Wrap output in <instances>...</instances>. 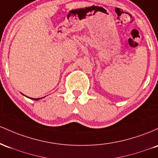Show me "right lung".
I'll use <instances>...</instances> for the list:
<instances>
[{"label":"right lung","mask_w":158,"mask_h":158,"mask_svg":"<svg viewBox=\"0 0 158 158\" xmlns=\"http://www.w3.org/2000/svg\"><path fill=\"white\" fill-rule=\"evenodd\" d=\"M31 99H33V100H39V99H40V98H31Z\"/></svg>","instance_id":"add662e5"}]
</instances>
